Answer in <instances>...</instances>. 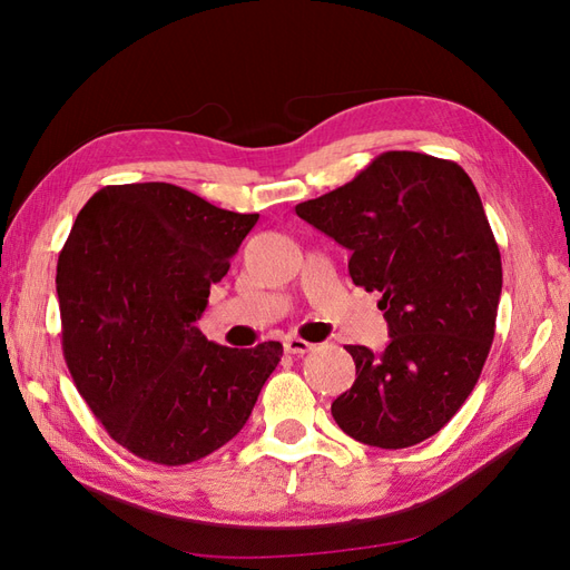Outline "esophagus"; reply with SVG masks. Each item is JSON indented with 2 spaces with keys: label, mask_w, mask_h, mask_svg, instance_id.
<instances>
[{
  "label": "esophagus",
  "mask_w": 570,
  "mask_h": 570,
  "mask_svg": "<svg viewBox=\"0 0 570 570\" xmlns=\"http://www.w3.org/2000/svg\"><path fill=\"white\" fill-rule=\"evenodd\" d=\"M283 347H285L287 354H306V352L314 350V344L302 340V337H297V335H287V337L283 340Z\"/></svg>",
  "instance_id": "obj_1"
}]
</instances>
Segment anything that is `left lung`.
<instances>
[{
  "instance_id": "left-lung-1",
  "label": "left lung",
  "mask_w": 570,
  "mask_h": 570,
  "mask_svg": "<svg viewBox=\"0 0 570 570\" xmlns=\"http://www.w3.org/2000/svg\"><path fill=\"white\" fill-rule=\"evenodd\" d=\"M350 249V275L381 292L390 342L347 344L354 385L331 411L350 438L404 450L452 421L494 340L502 256L473 180L446 159L383 151L361 174L295 206Z\"/></svg>"
}]
</instances>
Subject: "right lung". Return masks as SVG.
<instances>
[{"mask_svg": "<svg viewBox=\"0 0 570 570\" xmlns=\"http://www.w3.org/2000/svg\"><path fill=\"white\" fill-rule=\"evenodd\" d=\"M258 214L170 183L107 185L59 254L61 347L78 392L135 456L185 465L233 440L283 356L233 350L195 321Z\"/></svg>", "mask_w": 570, "mask_h": 570, "instance_id": "add662e5", "label": "right lung"}]
</instances>
